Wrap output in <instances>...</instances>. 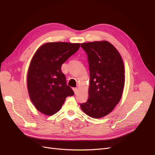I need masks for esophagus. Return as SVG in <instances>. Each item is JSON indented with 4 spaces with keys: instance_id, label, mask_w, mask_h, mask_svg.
I'll use <instances>...</instances> for the list:
<instances>
[{
    "instance_id": "1",
    "label": "esophagus",
    "mask_w": 155,
    "mask_h": 155,
    "mask_svg": "<svg viewBox=\"0 0 155 155\" xmlns=\"http://www.w3.org/2000/svg\"><path fill=\"white\" fill-rule=\"evenodd\" d=\"M73 90H74V93H75V94H76V93L78 92V89L77 88H73Z\"/></svg>"
}]
</instances>
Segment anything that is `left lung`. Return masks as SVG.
<instances>
[{
  "mask_svg": "<svg viewBox=\"0 0 155 155\" xmlns=\"http://www.w3.org/2000/svg\"><path fill=\"white\" fill-rule=\"evenodd\" d=\"M87 54L90 71L88 99L80 104L94 118L105 116L118 104L124 87V65L114 46L108 41L81 44Z\"/></svg>",
  "mask_w": 155,
  "mask_h": 155,
  "instance_id": "1",
  "label": "left lung"
}]
</instances>
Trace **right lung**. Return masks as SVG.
Returning a JSON list of instances; mask_svg holds the SVG:
<instances>
[{"mask_svg": "<svg viewBox=\"0 0 155 155\" xmlns=\"http://www.w3.org/2000/svg\"><path fill=\"white\" fill-rule=\"evenodd\" d=\"M79 47V43H48L33 57L27 76L28 90L33 104L44 114L56 113L66 97L74 94L67 85L61 66Z\"/></svg>", "mask_w": 155, "mask_h": 155, "instance_id": "add662e5", "label": "right lung"}]
</instances>
